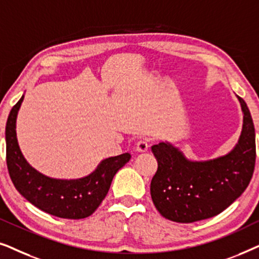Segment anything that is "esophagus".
I'll use <instances>...</instances> for the list:
<instances>
[{
	"label": "esophagus",
	"mask_w": 259,
	"mask_h": 259,
	"mask_svg": "<svg viewBox=\"0 0 259 259\" xmlns=\"http://www.w3.org/2000/svg\"><path fill=\"white\" fill-rule=\"evenodd\" d=\"M148 147H150V145H148V141L147 140H139L136 145V148L138 152H146L148 150Z\"/></svg>",
	"instance_id": "1"
}]
</instances>
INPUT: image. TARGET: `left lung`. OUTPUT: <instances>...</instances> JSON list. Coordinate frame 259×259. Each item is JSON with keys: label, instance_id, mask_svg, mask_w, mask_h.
<instances>
[{"label": "left lung", "instance_id": "obj_1", "mask_svg": "<svg viewBox=\"0 0 259 259\" xmlns=\"http://www.w3.org/2000/svg\"><path fill=\"white\" fill-rule=\"evenodd\" d=\"M237 98L243 127L238 143L228 154L193 161L167 141L152 146L158 169L151 182V197L162 217L177 223L214 217L249 185L256 162V134L245 101Z\"/></svg>", "mask_w": 259, "mask_h": 259}]
</instances>
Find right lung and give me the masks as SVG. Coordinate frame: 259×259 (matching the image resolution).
I'll return each instance as SVG.
<instances>
[{
    "label": "right lung",
    "instance_id": "1",
    "mask_svg": "<svg viewBox=\"0 0 259 259\" xmlns=\"http://www.w3.org/2000/svg\"><path fill=\"white\" fill-rule=\"evenodd\" d=\"M24 95L9 113L6 125L7 166L16 190L40 210L67 219H82L105 199L113 177L130 161L123 153L104 159L91 175L77 179H56L42 175L23 157L16 137V118Z\"/></svg>",
    "mask_w": 259,
    "mask_h": 259
}]
</instances>
